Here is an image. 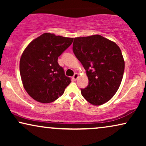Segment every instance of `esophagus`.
I'll return each mask as SVG.
<instances>
[{
	"mask_svg": "<svg viewBox=\"0 0 146 146\" xmlns=\"http://www.w3.org/2000/svg\"><path fill=\"white\" fill-rule=\"evenodd\" d=\"M78 78V74L77 73H75V74H74V76H73V77H72L73 80H76Z\"/></svg>",
	"mask_w": 146,
	"mask_h": 146,
	"instance_id": "obj_1",
	"label": "esophagus"
}]
</instances>
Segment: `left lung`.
Instances as JSON below:
<instances>
[{
    "label": "left lung",
    "instance_id": "1",
    "mask_svg": "<svg viewBox=\"0 0 146 146\" xmlns=\"http://www.w3.org/2000/svg\"><path fill=\"white\" fill-rule=\"evenodd\" d=\"M72 50L88 78V85L81 89L82 96L94 106L107 102L123 78L125 64L120 48L100 35H93L75 38Z\"/></svg>",
    "mask_w": 146,
    "mask_h": 146
}]
</instances>
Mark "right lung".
<instances>
[{
	"instance_id": "1",
	"label": "right lung",
	"mask_w": 146,
	"mask_h": 146,
	"mask_svg": "<svg viewBox=\"0 0 146 146\" xmlns=\"http://www.w3.org/2000/svg\"><path fill=\"white\" fill-rule=\"evenodd\" d=\"M72 38L44 33L34 40L20 60V74L24 88L34 100L50 103L64 92L71 82L58 58L72 44Z\"/></svg>"
}]
</instances>
